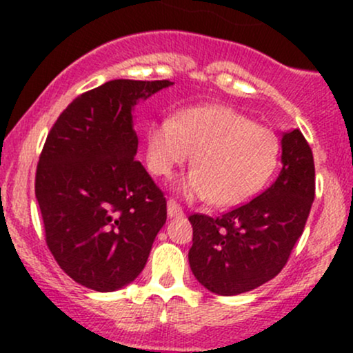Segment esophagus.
<instances>
[{
	"mask_svg": "<svg viewBox=\"0 0 353 353\" xmlns=\"http://www.w3.org/2000/svg\"><path fill=\"white\" fill-rule=\"evenodd\" d=\"M168 214H169V217H181V216H184V210H182V208L177 204L176 201L169 199L168 201Z\"/></svg>",
	"mask_w": 353,
	"mask_h": 353,
	"instance_id": "34e87169",
	"label": "esophagus"
}]
</instances>
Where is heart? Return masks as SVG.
Wrapping results in <instances>:
<instances>
[{
  "label": "heart",
  "instance_id": "b5f03b06",
  "mask_svg": "<svg viewBox=\"0 0 353 353\" xmlns=\"http://www.w3.org/2000/svg\"><path fill=\"white\" fill-rule=\"evenodd\" d=\"M192 154L185 194L230 208L250 199L269 179L277 139L269 128L225 106L189 108L148 128L145 157L156 176L169 177Z\"/></svg>",
  "mask_w": 353,
  "mask_h": 353
}]
</instances>
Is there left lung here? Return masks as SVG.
I'll return each mask as SVG.
<instances>
[{"label": "left lung", "mask_w": 353, "mask_h": 353, "mask_svg": "<svg viewBox=\"0 0 353 353\" xmlns=\"http://www.w3.org/2000/svg\"><path fill=\"white\" fill-rule=\"evenodd\" d=\"M314 197L310 145L299 129L283 132L282 171L269 189L219 217L189 216L194 277L219 295L249 292L274 279L302 236Z\"/></svg>", "instance_id": "left-lung-1"}]
</instances>
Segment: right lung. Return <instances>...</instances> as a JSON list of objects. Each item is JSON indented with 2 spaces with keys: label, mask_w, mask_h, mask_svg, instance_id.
Returning <instances> with one entry per match:
<instances>
[{
  "label": "right lung",
  "mask_w": 353,
  "mask_h": 353,
  "mask_svg": "<svg viewBox=\"0 0 353 353\" xmlns=\"http://www.w3.org/2000/svg\"><path fill=\"white\" fill-rule=\"evenodd\" d=\"M171 81L114 79L61 112L39 154L34 194L44 239L72 281L112 292L143 272L168 202L134 159L132 106Z\"/></svg>",
  "instance_id": "1"
}]
</instances>
